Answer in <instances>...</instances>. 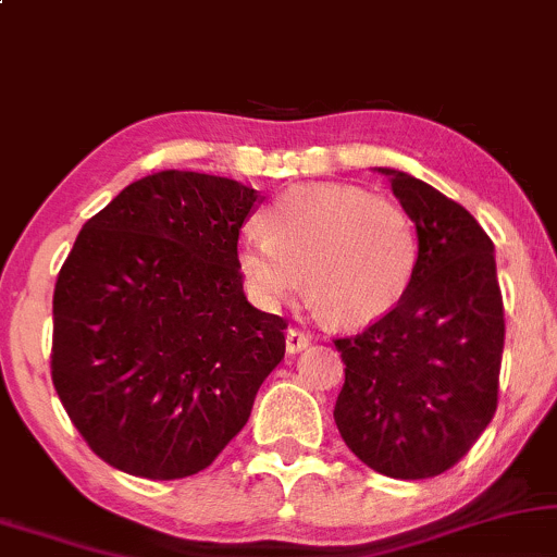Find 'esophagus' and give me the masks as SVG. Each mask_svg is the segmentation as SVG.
Segmentation results:
<instances>
[{
	"mask_svg": "<svg viewBox=\"0 0 557 557\" xmlns=\"http://www.w3.org/2000/svg\"><path fill=\"white\" fill-rule=\"evenodd\" d=\"M308 345H311V337H308L306 332H300V330H287L285 332V350L290 355L306 350Z\"/></svg>",
	"mask_w": 557,
	"mask_h": 557,
	"instance_id": "obj_1",
	"label": "esophagus"
}]
</instances>
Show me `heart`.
<instances>
[{
  "instance_id": "b5f03b06",
  "label": "heart",
  "mask_w": 557,
  "mask_h": 557,
  "mask_svg": "<svg viewBox=\"0 0 557 557\" xmlns=\"http://www.w3.org/2000/svg\"><path fill=\"white\" fill-rule=\"evenodd\" d=\"M259 231L238 240L236 270L261 308L283 306L304 285L326 321L363 326L394 311L418 272L410 214L360 186H293L261 212Z\"/></svg>"
}]
</instances>
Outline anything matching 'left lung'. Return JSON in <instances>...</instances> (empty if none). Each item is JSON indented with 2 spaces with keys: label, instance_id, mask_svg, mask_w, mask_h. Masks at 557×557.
<instances>
[{
  "label": "left lung",
  "instance_id": "8db88e82",
  "mask_svg": "<svg viewBox=\"0 0 557 557\" xmlns=\"http://www.w3.org/2000/svg\"><path fill=\"white\" fill-rule=\"evenodd\" d=\"M379 171L418 231V272L394 311L334 339L345 363L334 423L371 470L425 480L451 470L493 420L504 298L478 220L425 181Z\"/></svg>",
  "mask_w": 557,
  "mask_h": 557
}]
</instances>
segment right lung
Returning a JSON list of instances; mask_svg holds the SVG:
<instances>
[{
  "label": "right lung",
  "mask_w": 557,
  "mask_h": 557,
  "mask_svg": "<svg viewBox=\"0 0 557 557\" xmlns=\"http://www.w3.org/2000/svg\"><path fill=\"white\" fill-rule=\"evenodd\" d=\"M259 194L160 171L83 225L53 287L51 381L106 465L147 480L207 470L285 355V319L236 270Z\"/></svg>",
  "instance_id": "1"
}]
</instances>
